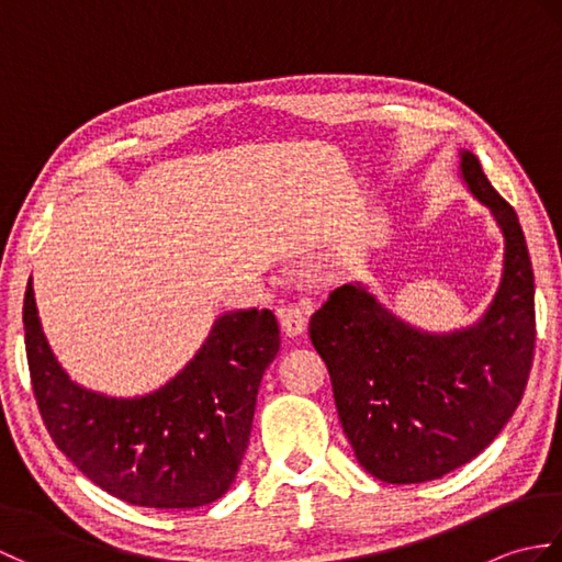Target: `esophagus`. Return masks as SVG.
I'll return each mask as SVG.
<instances>
[{
  "mask_svg": "<svg viewBox=\"0 0 562 562\" xmlns=\"http://www.w3.org/2000/svg\"><path fill=\"white\" fill-rule=\"evenodd\" d=\"M278 318L282 324V330L288 333L290 338H296V336H302L304 328H306L308 312H306V306H302V304H280L278 306Z\"/></svg>",
  "mask_w": 562,
  "mask_h": 562,
  "instance_id": "obj_1",
  "label": "esophagus"
}]
</instances>
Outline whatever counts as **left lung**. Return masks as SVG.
<instances>
[{"label": "left lung", "instance_id": "8db88e82", "mask_svg": "<svg viewBox=\"0 0 562 562\" xmlns=\"http://www.w3.org/2000/svg\"><path fill=\"white\" fill-rule=\"evenodd\" d=\"M461 178L505 236V268L479 324L413 328L360 282L333 290L308 321L345 435L367 473L408 485L469 463L507 425L533 360V270L515 207L461 151Z\"/></svg>", "mask_w": 562, "mask_h": 562}]
</instances>
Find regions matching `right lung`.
I'll use <instances>...</instances> for the list:
<instances>
[{"mask_svg": "<svg viewBox=\"0 0 562 562\" xmlns=\"http://www.w3.org/2000/svg\"><path fill=\"white\" fill-rule=\"evenodd\" d=\"M23 330L43 423L89 481L123 503L159 509L202 507L229 491L260 379L280 350L270 308L222 314L193 360L137 398L103 396L67 376L43 336L31 280Z\"/></svg>", "mask_w": 562, "mask_h": 562, "instance_id": "obj_1", "label": "right lung"}]
</instances>
